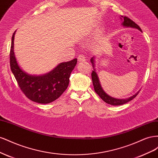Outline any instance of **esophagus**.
Returning <instances> with one entry per match:
<instances>
[{
	"label": "esophagus",
	"mask_w": 158,
	"mask_h": 158,
	"mask_svg": "<svg viewBox=\"0 0 158 158\" xmlns=\"http://www.w3.org/2000/svg\"><path fill=\"white\" fill-rule=\"evenodd\" d=\"M78 60L79 62H84V61L86 60L87 59H86V58H85V57L84 56V55H79V56H78Z\"/></svg>",
	"instance_id": "34e87169"
}]
</instances>
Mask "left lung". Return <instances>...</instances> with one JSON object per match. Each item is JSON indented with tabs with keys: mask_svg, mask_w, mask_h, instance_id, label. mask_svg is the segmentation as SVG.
Masks as SVG:
<instances>
[{
	"mask_svg": "<svg viewBox=\"0 0 158 158\" xmlns=\"http://www.w3.org/2000/svg\"><path fill=\"white\" fill-rule=\"evenodd\" d=\"M121 19L123 21L122 23V25L123 26L127 27L136 28V29H138V30L142 31V30L140 29L139 26L137 25L135 22H133L127 16H121ZM90 61L91 63H92V66L94 68V70L92 73V82L94 87V90L95 93H96L99 96L102 98L103 101H104L106 103L111 105V106H121V105H123L128 102L131 101V100L135 98L138 94V93H139V92H138L136 94L133 95L132 96H131L130 98H128L127 99H117V98L110 96V95H109L104 92V90L102 88L101 84H100L98 76L94 69V57H92V58L91 59Z\"/></svg>",
	"mask_w": 158,
	"mask_h": 158,
	"instance_id": "1",
	"label": "left lung"
}]
</instances>
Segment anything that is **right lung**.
<instances>
[{
	"label": "right lung",
	"instance_id": "1",
	"mask_svg": "<svg viewBox=\"0 0 158 158\" xmlns=\"http://www.w3.org/2000/svg\"><path fill=\"white\" fill-rule=\"evenodd\" d=\"M12 37L10 52V69L19 87L26 96L39 103H49L58 99L67 88L70 74L77 63V59L64 62L49 73L44 75H31L19 66L14 52V40Z\"/></svg>",
	"mask_w": 158,
	"mask_h": 158
}]
</instances>
